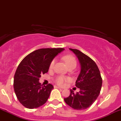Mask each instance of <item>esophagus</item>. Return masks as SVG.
Masks as SVG:
<instances>
[{"label":"esophagus","instance_id":"obj_1","mask_svg":"<svg viewBox=\"0 0 121 121\" xmlns=\"http://www.w3.org/2000/svg\"><path fill=\"white\" fill-rule=\"evenodd\" d=\"M55 87H56V88H58V89H61L62 88H61V87H60L59 86H55Z\"/></svg>","mask_w":121,"mask_h":121}]
</instances>
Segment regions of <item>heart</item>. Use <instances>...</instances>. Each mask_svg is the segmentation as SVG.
<instances>
[{
  "label": "heart",
  "mask_w": 121,
  "mask_h": 121,
  "mask_svg": "<svg viewBox=\"0 0 121 121\" xmlns=\"http://www.w3.org/2000/svg\"><path fill=\"white\" fill-rule=\"evenodd\" d=\"M62 60L65 62L66 65L68 66V68L74 66L76 67L77 65V61L74 56L71 55H66L62 57ZM55 60L53 59L51 61V63L49 64V69H52L55 64ZM70 78L68 77H65L63 76H58L54 80V81L57 85L59 86H64L65 84L67 82L70 81Z\"/></svg>",
  "instance_id": "heart-1"
}]
</instances>
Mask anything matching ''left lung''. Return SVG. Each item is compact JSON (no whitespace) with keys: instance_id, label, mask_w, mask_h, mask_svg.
<instances>
[{"instance_id":"obj_1","label":"left lung","mask_w":121,"mask_h":121,"mask_svg":"<svg viewBox=\"0 0 121 121\" xmlns=\"http://www.w3.org/2000/svg\"><path fill=\"white\" fill-rule=\"evenodd\" d=\"M69 49L77 56L81 64V72L76 81V86L80 91L74 93L70 90V95L64 101L73 109L84 110L96 100L100 93L102 79L98 66L91 58L79 50Z\"/></svg>"}]
</instances>
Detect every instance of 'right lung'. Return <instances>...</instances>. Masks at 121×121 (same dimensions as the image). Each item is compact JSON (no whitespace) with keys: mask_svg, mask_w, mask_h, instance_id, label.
Returning a JSON list of instances; mask_svg holds the SVG:
<instances>
[{"mask_svg":"<svg viewBox=\"0 0 121 121\" xmlns=\"http://www.w3.org/2000/svg\"><path fill=\"white\" fill-rule=\"evenodd\" d=\"M64 48H42L25 57L19 64L14 76L13 88L18 100L28 109L42 106L48 100L53 86H42L41 75L48 72L53 58Z\"/></svg>","mask_w":121,"mask_h":121,"instance_id":"add662e5","label":"right lung"}]
</instances>
